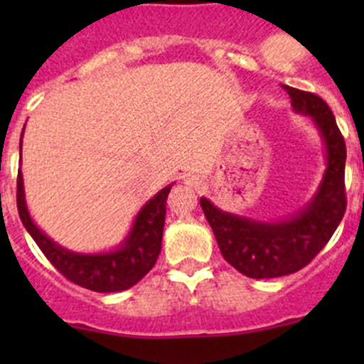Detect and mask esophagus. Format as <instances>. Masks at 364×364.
<instances>
[{
    "mask_svg": "<svg viewBox=\"0 0 364 364\" xmlns=\"http://www.w3.org/2000/svg\"><path fill=\"white\" fill-rule=\"evenodd\" d=\"M185 185L192 190H200L203 188V179L196 174H188L185 178Z\"/></svg>",
    "mask_w": 364,
    "mask_h": 364,
    "instance_id": "obj_1",
    "label": "esophagus"
}]
</instances>
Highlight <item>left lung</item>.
<instances>
[{"instance_id": "left-lung-1", "label": "left lung", "mask_w": 364, "mask_h": 364, "mask_svg": "<svg viewBox=\"0 0 364 364\" xmlns=\"http://www.w3.org/2000/svg\"><path fill=\"white\" fill-rule=\"evenodd\" d=\"M297 114L314 121L326 151V171L306 205L285 220L260 222L222 211L205 197L200 205L223 259L250 278H277L299 271L326 247L343 218L345 141L331 109L321 97L285 86Z\"/></svg>"}]
</instances>
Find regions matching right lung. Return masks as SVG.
Masks as SVG:
<instances>
[{
    "label": "right lung",
    "instance_id": "right-lung-1",
    "mask_svg": "<svg viewBox=\"0 0 364 364\" xmlns=\"http://www.w3.org/2000/svg\"><path fill=\"white\" fill-rule=\"evenodd\" d=\"M26 127V124H24ZM24 134V130H23ZM23 149V135H21ZM172 185L161 188L137 213L130 232L111 252L77 253L67 250L36 227L26 205L23 172L17 176V209L21 222L49 262L73 284L95 292H119L134 287L151 271L161 250L165 203Z\"/></svg>",
    "mask_w": 364,
    "mask_h": 364
}]
</instances>
